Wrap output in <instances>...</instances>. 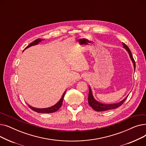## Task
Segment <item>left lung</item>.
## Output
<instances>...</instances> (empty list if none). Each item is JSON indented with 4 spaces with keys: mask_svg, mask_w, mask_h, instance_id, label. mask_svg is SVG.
<instances>
[{
    "mask_svg": "<svg viewBox=\"0 0 146 146\" xmlns=\"http://www.w3.org/2000/svg\"><path fill=\"white\" fill-rule=\"evenodd\" d=\"M122 45H123V47L127 51L128 54L130 58H131L132 62L134 65V71L135 69V61L132 56V53L130 51L129 48L128 47V46L122 42ZM127 96H126L123 100H122L119 102L115 103V104H102L101 102H99L98 101H96V99L94 98L93 94H92V89L90 88V86H89V96H88V103L89 105L95 111H108L110 110H114L116 109L118 107H119L122 104L124 103V102L126 100Z\"/></svg>",
    "mask_w": 146,
    "mask_h": 146,
    "instance_id": "8db88e82",
    "label": "left lung"
}]
</instances>
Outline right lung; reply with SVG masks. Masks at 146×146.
I'll list each match as a JSON object with an SVG mask.
<instances>
[{"instance_id":"right-lung-1","label":"right lung","mask_w":146,"mask_h":146,"mask_svg":"<svg viewBox=\"0 0 146 146\" xmlns=\"http://www.w3.org/2000/svg\"><path fill=\"white\" fill-rule=\"evenodd\" d=\"M42 40V39H40V38H39V39H37L36 40H35L34 41H33V42L31 43L30 44H29L27 47L24 50V51L25 50H26L27 48L31 47V46H33V45H37L39 44L40 42H41ZM66 90L63 93L62 96H61V98H60V100L58 101V102H57L55 105H54L53 106H51L50 107H48V108H35V107H33V106H31V105H28L29 106V108L31 109L32 110L34 111L35 112H38V113H52V112H56L57 111L59 108H60V107L61 106V105H62V104H63V99H64V96L65 95V94H66Z\"/></svg>"}]
</instances>
